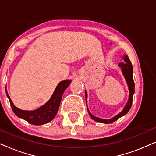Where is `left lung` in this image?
<instances>
[{
  "label": "left lung",
  "mask_w": 156,
  "mask_h": 156,
  "mask_svg": "<svg viewBox=\"0 0 156 156\" xmlns=\"http://www.w3.org/2000/svg\"><path fill=\"white\" fill-rule=\"evenodd\" d=\"M123 59V62H122L119 63L118 66L121 68V72H122V74L123 76H124L126 82V84L128 85V88H129V99H128V101L124 108H123V110L118 114L116 116L113 117L112 119H104L99 118V117L94 116V115L91 114V112H89L88 106H87V91L85 90V98H86V103H87V110H88V113L89 116L91 119H93L94 121H97V122L102 123H111L114 122L115 121L118 120L119 118H121V116H124L129 112L130 108L131 107L132 105V101H133V97L134 94V91H135V84H134L133 82V67H132V64L131 62H130V59L129 57L127 55H123L122 57Z\"/></svg>",
  "instance_id": "left-lung-1"
}]
</instances>
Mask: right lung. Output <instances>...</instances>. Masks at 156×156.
<instances>
[{
  "label": "right lung",
  "mask_w": 156,
  "mask_h": 156,
  "mask_svg": "<svg viewBox=\"0 0 156 156\" xmlns=\"http://www.w3.org/2000/svg\"><path fill=\"white\" fill-rule=\"evenodd\" d=\"M72 80H66L62 81L57 84L52 97L44 105L33 111L22 110L16 107L12 103L5 87L6 95L9 99L12 112L19 118H21L33 125H42L50 122L56 116L59 110L62 97L65 89L71 84Z\"/></svg>",
  "instance_id": "right-lung-1"
}]
</instances>
